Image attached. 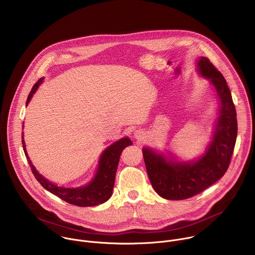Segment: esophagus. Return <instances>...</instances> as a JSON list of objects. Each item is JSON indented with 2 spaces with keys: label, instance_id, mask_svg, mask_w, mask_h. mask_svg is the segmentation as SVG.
I'll list each match as a JSON object with an SVG mask.
<instances>
[{
  "label": "esophagus",
  "instance_id": "esophagus-1",
  "mask_svg": "<svg viewBox=\"0 0 255 255\" xmlns=\"http://www.w3.org/2000/svg\"><path fill=\"white\" fill-rule=\"evenodd\" d=\"M132 136H133V138L136 139L137 141H142L143 138H144V132L141 131L140 129H135V130L133 131Z\"/></svg>",
  "mask_w": 255,
  "mask_h": 255
}]
</instances>
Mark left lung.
<instances>
[{"label":"left lung","instance_id":"8db88e82","mask_svg":"<svg viewBox=\"0 0 255 255\" xmlns=\"http://www.w3.org/2000/svg\"><path fill=\"white\" fill-rule=\"evenodd\" d=\"M197 73L214 88L218 117L202 154L183 160L173 152L143 147L146 171L155 192L166 200L191 198L220 180L229 168L238 135L236 107L227 81L207 57L196 60Z\"/></svg>","mask_w":255,"mask_h":255}]
</instances>
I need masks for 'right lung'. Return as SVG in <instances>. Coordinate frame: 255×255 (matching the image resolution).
Segmentation results:
<instances>
[{
	"instance_id": "obj_1",
	"label": "right lung",
	"mask_w": 255,
	"mask_h": 255,
	"mask_svg": "<svg viewBox=\"0 0 255 255\" xmlns=\"http://www.w3.org/2000/svg\"><path fill=\"white\" fill-rule=\"evenodd\" d=\"M43 80L44 78H40L37 81V83L32 87L26 100V107L29 104L35 92L37 91L38 87L42 84ZM21 142L27 162L31 167V171L34 177L41 184V186L51 194H54L60 199H62L63 201L78 207L98 206L107 202L111 198L121 154L127 146L132 145V141L128 136L122 137L121 139L115 141L114 143L109 145L100 155L96 173L89 183L79 187H63L58 186L57 184H54L53 182L47 180L31 163V160L29 159V156L25 148L23 132L21 135Z\"/></svg>"
}]
</instances>
